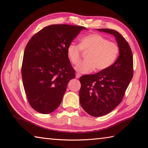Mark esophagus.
<instances>
[{
  "mask_svg": "<svg viewBox=\"0 0 148 148\" xmlns=\"http://www.w3.org/2000/svg\"><path fill=\"white\" fill-rule=\"evenodd\" d=\"M80 74L79 73H76V78H79L80 77Z\"/></svg>",
  "mask_w": 148,
  "mask_h": 148,
  "instance_id": "34e87169",
  "label": "esophagus"
}]
</instances>
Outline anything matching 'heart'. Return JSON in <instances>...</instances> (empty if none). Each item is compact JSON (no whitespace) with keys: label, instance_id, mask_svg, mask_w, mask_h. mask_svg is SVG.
I'll use <instances>...</instances> for the list:
<instances>
[{"label":"heart","instance_id":"1","mask_svg":"<svg viewBox=\"0 0 148 148\" xmlns=\"http://www.w3.org/2000/svg\"><path fill=\"white\" fill-rule=\"evenodd\" d=\"M81 51L88 52L85 56L86 60L76 67V70L82 73H88L95 69L102 71L108 69L117 59L119 48L115 43L109 41L100 34L85 36L80 40L79 46L71 42L67 47V56L73 65L79 63Z\"/></svg>","mask_w":148,"mask_h":148}]
</instances>
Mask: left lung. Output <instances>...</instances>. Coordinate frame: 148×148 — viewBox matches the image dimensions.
Segmentation results:
<instances>
[{
	"mask_svg": "<svg viewBox=\"0 0 148 148\" xmlns=\"http://www.w3.org/2000/svg\"><path fill=\"white\" fill-rule=\"evenodd\" d=\"M98 30L114 36L120 53L117 60L108 69L79 78L80 104L93 117L109 114L120 104L133 75L132 52L122 35L114 29Z\"/></svg>",
	"mask_w": 148,
	"mask_h": 148,
	"instance_id": "1",
	"label": "left lung"
}]
</instances>
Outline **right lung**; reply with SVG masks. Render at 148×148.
<instances>
[{"instance_id":"add662e5","label":"right lung","mask_w":148,"mask_h":148,"mask_svg":"<svg viewBox=\"0 0 148 148\" xmlns=\"http://www.w3.org/2000/svg\"><path fill=\"white\" fill-rule=\"evenodd\" d=\"M86 28L51 25L33 36L26 45L21 66L23 84L29 104L38 112L48 114L59 107L75 71L66 49Z\"/></svg>"}]
</instances>
